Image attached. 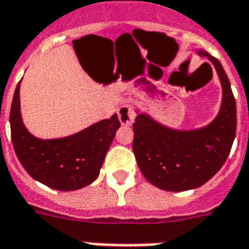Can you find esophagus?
Wrapping results in <instances>:
<instances>
[{
    "instance_id": "1",
    "label": "esophagus",
    "mask_w": 249,
    "mask_h": 249,
    "mask_svg": "<svg viewBox=\"0 0 249 249\" xmlns=\"http://www.w3.org/2000/svg\"><path fill=\"white\" fill-rule=\"evenodd\" d=\"M135 110L128 105H123L118 110V118H119V122L122 123L123 126H131L135 121Z\"/></svg>"
}]
</instances>
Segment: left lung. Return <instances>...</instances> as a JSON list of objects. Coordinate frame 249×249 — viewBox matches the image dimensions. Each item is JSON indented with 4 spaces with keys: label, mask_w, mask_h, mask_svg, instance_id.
Returning a JSON list of instances; mask_svg holds the SVG:
<instances>
[{
    "label": "left lung",
    "mask_w": 249,
    "mask_h": 249,
    "mask_svg": "<svg viewBox=\"0 0 249 249\" xmlns=\"http://www.w3.org/2000/svg\"><path fill=\"white\" fill-rule=\"evenodd\" d=\"M205 55L215 67L223 89L218 117L193 131L172 130L152 118H135L132 151L138 167L155 186L168 192H184L202 186L227 160L236 134V102L229 77L218 59Z\"/></svg>",
    "instance_id": "obj_1"
}]
</instances>
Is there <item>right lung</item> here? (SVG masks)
Returning <instances> with one entry per match:
<instances>
[{"mask_svg":"<svg viewBox=\"0 0 249 249\" xmlns=\"http://www.w3.org/2000/svg\"><path fill=\"white\" fill-rule=\"evenodd\" d=\"M19 84L10 109L11 142L18 160L34 180L48 188L71 192L91 184L121 127L117 114L74 135L42 140L31 135L20 118Z\"/></svg>","mask_w":249,"mask_h":249,"instance_id":"add662e5","label":"right lung"}]
</instances>
